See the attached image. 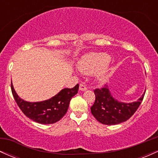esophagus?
I'll return each mask as SVG.
<instances>
[{
	"instance_id": "1",
	"label": "esophagus",
	"mask_w": 158,
	"mask_h": 158,
	"mask_svg": "<svg viewBox=\"0 0 158 158\" xmlns=\"http://www.w3.org/2000/svg\"><path fill=\"white\" fill-rule=\"evenodd\" d=\"M88 89V88H87V85L84 84V83H81L80 85H79V90H81V91H84V90Z\"/></svg>"
}]
</instances>
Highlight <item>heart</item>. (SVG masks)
I'll list each match as a JSON object with an SVG mask.
<instances>
[{"label":"heart","instance_id":"heart-1","mask_svg":"<svg viewBox=\"0 0 158 158\" xmlns=\"http://www.w3.org/2000/svg\"><path fill=\"white\" fill-rule=\"evenodd\" d=\"M110 61V56L106 52L91 53L85 56L79 64V69L85 74L97 73L100 81H105L108 78V70L105 68Z\"/></svg>","mask_w":158,"mask_h":158}]
</instances>
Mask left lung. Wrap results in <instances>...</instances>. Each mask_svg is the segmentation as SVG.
Returning a JSON list of instances; mask_svg holds the SVG:
<instances>
[{"mask_svg": "<svg viewBox=\"0 0 158 158\" xmlns=\"http://www.w3.org/2000/svg\"><path fill=\"white\" fill-rule=\"evenodd\" d=\"M95 102L90 107L91 114L99 123L116 125L128 120L135 113L142 102L145 92L137 101L131 103L119 102L112 97L108 86L96 88Z\"/></svg>", "mask_w": 158, "mask_h": 158, "instance_id": "1", "label": "left lung"}]
</instances>
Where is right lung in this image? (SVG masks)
<instances>
[{
  "label": "right lung",
  "mask_w": 158,
  "mask_h": 158,
  "mask_svg": "<svg viewBox=\"0 0 158 158\" xmlns=\"http://www.w3.org/2000/svg\"><path fill=\"white\" fill-rule=\"evenodd\" d=\"M11 90L16 103L27 117L41 124H52L60 120L67 113L70 99L78 93L79 84L73 88H64L51 99L38 102L21 99L14 90L12 83Z\"/></svg>",
  "instance_id": "right-lung-1"
}]
</instances>
